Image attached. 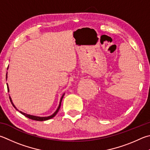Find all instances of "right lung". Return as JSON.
<instances>
[{"label":"right lung","instance_id":"right-lung-1","mask_svg":"<svg viewBox=\"0 0 150 150\" xmlns=\"http://www.w3.org/2000/svg\"><path fill=\"white\" fill-rule=\"evenodd\" d=\"M8 68H7V70H8ZM7 73H6V80H7ZM6 84H7L8 91L9 92V88H8V83H6ZM64 94H65V93H64L63 95H62V96L61 99H60V101H59V105H58V108H57V110H56L55 112H54V113L52 114V115H50V116H48V117H39V116H35V115H29V114H27V113H23V112H22V111H20V112L21 114H22V115H23L24 116H25L26 117H28V118H29V119H32V120L39 121H47V120H48V119H52V118H53L56 115L57 113L58 112V111H59V108H60V106H61L62 100V99H63V97H64ZM9 98H10V102H11V103H12V105L13 106V107H14V108L16 109V110L19 111V110H18V109L16 108V107L14 105V104H13V102H12V98H11V97L9 96Z\"/></svg>","mask_w":150,"mask_h":150}]
</instances>
